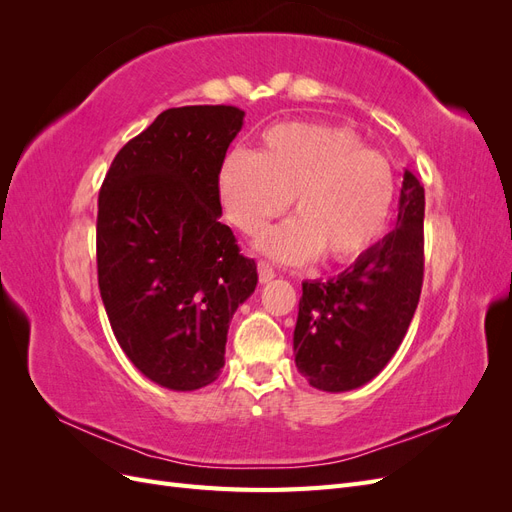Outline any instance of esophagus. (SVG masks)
I'll return each instance as SVG.
<instances>
[{"label": "esophagus", "instance_id": "esophagus-1", "mask_svg": "<svg viewBox=\"0 0 512 512\" xmlns=\"http://www.w3.org/2000/svg\"><path fill=\"white\" fill-rule=\"evenodd\" d=\"M275 277V269L269 265L267 260H258V280L260 284H267Z\"/></svg>", "mask_w": 512, "mask_h": 512}]
</instances>
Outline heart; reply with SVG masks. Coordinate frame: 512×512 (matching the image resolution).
<instances>
[{
	"label": "heart",
	"instance_id": "1",
	"mask_svg": "<svg viewBox=\"0 0 512 512\" xmlns=\"http://www.w3.org/2000/svg\"><path fill=\"white\" fill-rule=\"evenodd\" d=\"M228 220L245 235L294 207V218L262 232L256 247L282 262L322 254L348 262L367 252L389 224L395 203L393 168L346 128L312 121L275 123L260 151H230L220 168Z\"/></svg>",
	"mask_w": 512,
	"mask_h": 512
}]
</instances>
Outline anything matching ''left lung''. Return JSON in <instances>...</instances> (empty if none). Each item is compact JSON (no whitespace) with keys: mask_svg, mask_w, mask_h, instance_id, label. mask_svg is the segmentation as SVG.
I'll list each match as a JSON object with an SVG mask.
<instances>
[{"mask_svg":"<svg viewBox=\"0 0 512 512\" xmlns=\"http://www.w3.org/2000/svg\"><path fill=\"white\" fill-rule=\"evenodd\" d=\"M423 220L425 190L404 170L389 235L337 277L303 282L292 344L294 363L314 389H359L404 342L423 286Z\"/></svg>","mask_w":512,"mask_h":512,"instance_id":"left-lung-1","label":"left lung"}]
</instances>
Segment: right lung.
<instances>
[{
  "label": "right lung",
  "mask_w": 512,
  "mask_h": 512,
  "mask_svg": "<svg viewBox=\"0 0 512 512\" xmlns=\"http://www.w3.org/2000/svg\"><path fill=\"white\" fill-rule=\"evenodd\" d=\"M237 106L160 113L123 145L98 196V286L121 350L151 382L218 380L232 314L258 284L220 222V168L243 126Z\"/></svg>",
  "instance_id": "right-lung-1"
}]
</instances>
